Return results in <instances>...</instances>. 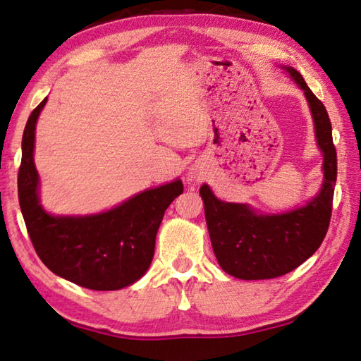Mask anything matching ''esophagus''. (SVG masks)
Masks as SVG:
<instances>
[{"label": "esophagus", "mask_w": 361, "mask_h": 361, "mask_svg": "<svg viewBox=\"0 0 361 361\" xmlns=\"http://www.w3.org/2000/svg\"><path fill=\"white\" fill-rule=\"evenodd\" d=\"M189 176H190V178H194V180H200V178H202V173L198 172L197 169H190Z\"/></svg>", "instance_id": "34e87169"}]
</instances>
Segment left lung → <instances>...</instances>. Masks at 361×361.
Masks as SVG:
<instances>
[{"mask_svg": "<svg viewBox=\"0 0 361 361\" xmlns=\"http://www.w3.org/2000/svg\"><path fill=\"white\" fill-rule=\"evenodd\" d=\"M304 91L323 153L324 180L319 194L282 214H257L248 204L221 202L208 185L200 188L206 225L221 270L243 281L271 279L305 262L323 243L332 216L336 181V150L332 124L323 102L312 93L295 68L282 66Z\"/></svg>", "mask_w": 361, "mask_h": 361, "instance_id": "8db88e82", "label": "left lung"}]
</instances>
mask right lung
<instances>
[{
    "mask_svg": "<svg viewBox=\"0 0 361 361\" xmlns=\"http://www.w3.org/2000/svg\"><path fill=\"white\" fill-rule=\"evenodd\" d=\"M46 101L30 113L21 142L18 200L30 242L52 273L80 287L105 291L132 286L149 270L161 220L183 194V183L173 180L142 190L116 208L91 216L46 212L34 164L35 126Z\"/></svg>",
    "mask_w": 361,
    "mask_h": 361,
    "instance_id": "1",
    "label": "right lung"
}]
</instances>
